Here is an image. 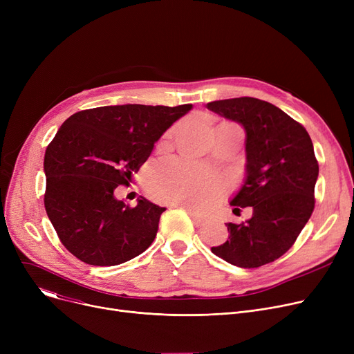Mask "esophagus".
I'll use <instances>...</instances> for the list:
<instances>
[{
	"label": "esophagus",
	"mask_w": 354,
	"mask_h": 354,
	"mask_svg": "<svg viewBox=\"0 0 354 354\" xmlns=\"http://www.w3.org/2000/svg\"><path fill=\"white\" fill-rule=\"evenodd\" d=\"M172 207H178V208H183V209H187L188 211V214L191 215V218H192V221L195 222V225H202L203 224V219L191 208V207H188V205H185V203H180V202H172L171 203Z\"/></svg>",
	"instance_id": "34e87169"
}]
</instances>
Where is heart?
Wrapping results in <instances>:
<instances>
[{"label": "heart", "instance_id": "heart-1", "mask_svg": "<svg viewBox=\"0 0 354 354\" xmlns=\"http://www.w3.org/2000/svg\"><path fill=\"white\" fill-rule=\"evenodd\" d=\"M151 182L159 199L188 203L198 209L209 205L221 189L218 175L188 160L167 162Z\"/></svg>", "mask_w": 354, "mask_h": 354}]
</instances>
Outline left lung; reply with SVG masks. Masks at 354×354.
<instances>
[{"label": "left lung", "mask_w": 354, "mask_h": 354, "mask_svg": "<svg viewBox=\"0 0 354 354\" xmlns=\"http://www.w3.org/2000/svg\"><path fill=\"white\" fill-rule=\"evenodd\" d=\"M245 129L247 178L231 201L235 211L252 207L247 222L227 227V243L211 251L241 268H257L284 255L310 219L319 162L306 127L277 106L255 97L207 104Z\"/></svg>", "instance_id": "obj_1"}]
</instances>
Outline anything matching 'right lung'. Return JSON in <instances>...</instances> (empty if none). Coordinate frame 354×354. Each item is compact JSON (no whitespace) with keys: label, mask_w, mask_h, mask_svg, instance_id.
<instances>
[{"label":"right lung","mask_w":354,"mask_h":354,"mask_svg":"<svg viewBox=\"0 0 354 354\" xmlns=\"http://www.w3.org/2000/svg\"><path fill=\"white\" fill-rule=\"evenodd\" d=\"M191 109L103 106L77 111L62 124L46 149L44 207L67 251L86 264L110 267L151 247L165 208L143 196L130 207L113 194Z\"/></svg>","instance_id":"1"}]
</instances>
